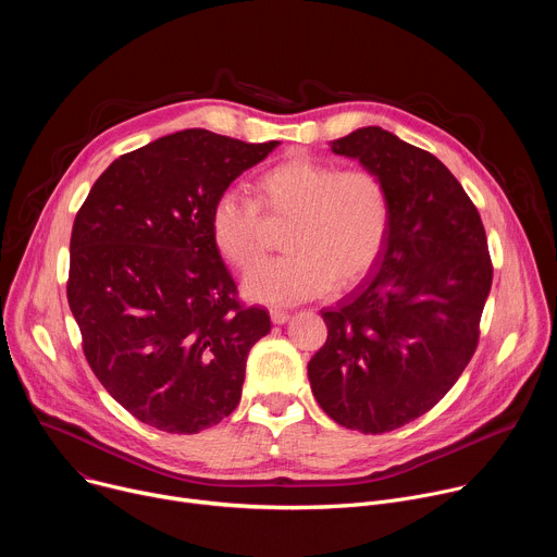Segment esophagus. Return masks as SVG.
Listing matches in <instances>:
<instances>
[{
  "instance_id": "1",
  "label": "esophagus",
  "mask_w": 557,
  "mask_h": 557,
  "mask_svg": "<svg viewBox=\"0 0 557 557\" xmlns=\"http://www.w3.org/2000/svg\"><path fill=\"white\" fill-rule=\"evenodd\" d=\"M288 320H290V312H286V310H280V308L271 310V322H273V324L282 326V324H286Z\"/></svg>"
}]
</instances>
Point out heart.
Instances as JSON below:
<instances>
[{
	"label": "heart",
	"mask_w": 557,
	"mask_h": 557,
	"mask_svg": "<svg viewBox=\"0 0 557 557\" xmlns=\"http://www.w3.org/2000/svg\"><path fill=\"white\" fill-rule=\"evenodd\" d=\"M256 200L222 191L209 213L218 253L235 269L253 267L267 247L264 218L290 220L284 233L288 256L251 269L243 282L249 299L290 306L322 297L333 286L361 282L387 240L389 196L383 181L366 168L293 156L260 174Z\"/></svg>",
	"instance_id": "1"
}]
</instances>
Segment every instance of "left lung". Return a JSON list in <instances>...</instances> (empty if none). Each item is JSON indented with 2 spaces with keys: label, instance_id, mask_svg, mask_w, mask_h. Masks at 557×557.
I'll use <instances>...</instances> for the list:
<instances>
[{
  "label": "left lung",
  "instance_id": "obj_1",
  "mask_svg": "<svg viewBox=\"0 0 557 557\" xmlns=\"http://www.w3.org/2000/svg\"><path fill=\"white\" fill-rule=\"evenodd\" d=\"M331 149L383 181L389 231L372 275L322 310L329 339L308 381L335 423L383 434L423 417L458 381L494 269L479 209L434 153L376 125Z\"/></svg>",
  "mask_w": 557,
  "mask_h": 557
}]
</instances>
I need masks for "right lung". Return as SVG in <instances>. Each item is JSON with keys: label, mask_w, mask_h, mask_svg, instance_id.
Here are the masks:
<instances>
[{"label": "right lung", "mask_w": 557, "mask_h": 557, "mask_svg": "<svg viewBox=\"0 0 557 557\" xmlns=\"http://www.w3.org/2000/svg\"><path fill=\"white\" fill-rule=\"evenodd\" d=\"M277 145L209 129L163 136L116 158L74 218L67 304L86 359L149 428L198 434L240 404L249 350L271 320L237 301L209 213Z\"/></svg>", "instance_id": "obj_1"}]
</instances>
